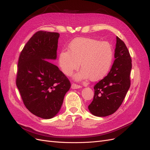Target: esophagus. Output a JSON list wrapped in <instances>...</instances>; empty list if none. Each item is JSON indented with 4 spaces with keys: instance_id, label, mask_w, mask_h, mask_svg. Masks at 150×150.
<instances>
[{
    "instance_id": "esophagus-1",
    "label": "esophagus",
    "mask_w": 150,
    "mask_h": 150,
    "mask_svg": "<svg viewBox=\"0 0 150 150\" xmlns=\"http://www.w3.org/2000/svg\"><path fill=\"white\" fill-rule=\"evenodd\" d=\"M80 87H81L80 85H76L75 83H72L71 84V88L72 89H77V88H80Z\"/></svg>"
}]
</instances>
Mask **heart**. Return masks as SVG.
Returning <instances> with one entry per match:
<instances>
[{
    "label": "heart",
    "mask_w": 150,
    "mask_h": 150,
    "mask_svg": "<svg viewBox=\"0 0 150 150\" xmlns=\"http://www.w3.org/2000/svg\"><path fill=\"white\" fill-rule=\"evenodd\" d=\"M59 53L58 63L62 71L70 76L80 67L81 70L75 76L76 80L88 79L99 80L107 75L112 65L114 51L109 42L91 38H79Z\"/></svg>",
    "instance_id": "obj_1"
}]
</instances>
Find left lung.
<instances>
[{
    "label": "left lung",
    "instance_id": "left-lung-1",
    "mask_svg": "<svg viewBox=\"0 0 150 150\" xmlns=\"http://www.w3.org/2000/svg\"><path fill=\"white\" fill-rule=\"evenodd\" d=\"M114 58L108 75L93 87V99L88 108L96 116L105 117L114 113L130 87L131 58L125 43L117 36Z\"/></svg>",
    "mask_w": 150,
    "mask_h": 150
}]
</instances>
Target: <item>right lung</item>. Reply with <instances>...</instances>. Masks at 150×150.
I'll use <instances>...</instances> for the list:
<instances>
[{"label": "right lung", "instance_id": "1", "mask_svg": "<svg viewBox=\"0 0 150 150\" xmlns=\"http://www.w3.org/2000/svg\"><path fill=\"white\" fill-rule=\"evenodd\" d=\"M59 34L40 31L24 46L18 61L16 85L24 104L42 119H51L61 109L71 83L48 59H57Z\"/></svg>", "mask_w": 150, "mask_h": 150}]
</instances>
